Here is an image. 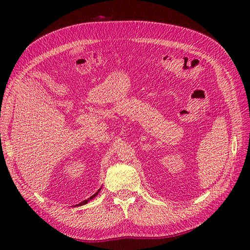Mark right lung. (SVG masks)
<instances>
[{
  "label": "right lung",
  "mask_w": 250,
  "mask_h": 250,
  "mask_svg": "<svg viewBox=\"0 0 250 250\" xmlns=\"http://www.w3.org/2000/svg\"><path fill=\"white\" fill-rule=\"evenodd\" d=\"M100 190H101V188H99V191H98L97 193H95L93 196H90V197L88 198V199H86V200H84V201H82L81 203H79V206H83V204H85V203H87L89 200H92L94 197H96V196L98 195V193H99L100 192ZM77 206H78V204H77Z\"/></svg>",
  "instance_id": "obj_1"
}]
</instances>
